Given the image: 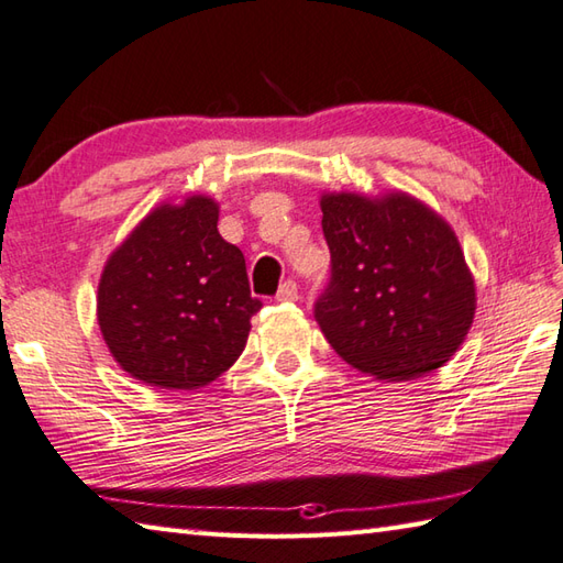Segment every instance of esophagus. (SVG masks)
I'll list each match as a JSON object with an SVG mask.
<instances>
[{"label":"esophagus","mask_w":563,"mask_h":563,"mask_svg":"<svg viewBox=\"0 0 563 563\" xmlns=\"http://www.w3.org/2000/svg\"><path fill=\"white\" fill-rule=\"evenodd\" d=\"M275 300H278V302H295L297 300V283L295 280H285L280 285L278 295H275Z\"/></svg>","instance_id":"34e87169"}]
</instances>
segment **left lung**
<instances>
[{
	"mask_svg": "<svg viewBox=\"0 0 563 563\" xmlns=\"http://www.w3.org/2000/svg\"><path fill=\"white\" fill-rule=\"evenodd\" d=\"M331 278L314 319L345 363L401 382L445 365L470 331L476 290L457 236L406 194L321 196Z\"/></svg>",
	"mask_w": 563,
	"mask_h": 563,
	"instance_id": "1",
	"label": "left lung"
}]
</instances>
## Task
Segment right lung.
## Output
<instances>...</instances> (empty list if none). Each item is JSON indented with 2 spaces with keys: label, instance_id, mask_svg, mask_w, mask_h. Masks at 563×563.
I'll return each instance as SVG.
<instances>
[{
  "label": "right lung",
  "instance_id": "obj_1",
  "mask_svg": "<svg viewBox=\"0 0 563 563\" xmlns=\"http://www.w3.org/2000/svg\"><path fill=\"white\" fill-rule=\"evenodd\" d=\"M218 202L159 206L106 261L97 317L115 363L159 389H198L242 355L251 317L246 261L218 232Z\"/></svg>",
  "mask_w": 563,
  "mask_h": 563
}]
</instances>
